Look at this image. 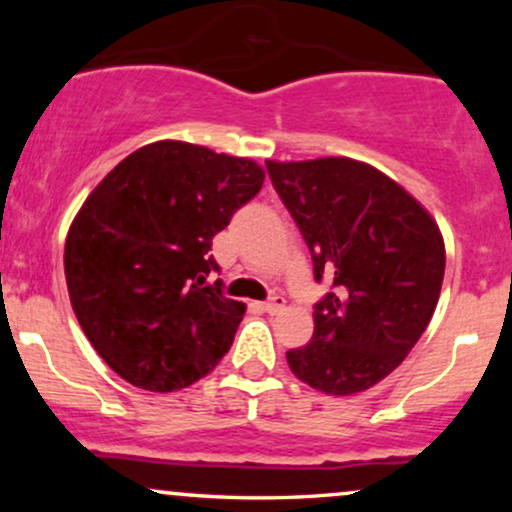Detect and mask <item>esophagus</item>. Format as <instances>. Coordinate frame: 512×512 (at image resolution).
Here are the masks:
<instances>
[{
	"mask_svg": "<svg viewBox=\"0 0 512 512\" xmlns=\"http://www.w3.org/2000/svg\"><path fill=\"white\" fill-rule=\"evenodd\" d=\"M284 308H286V298L284 296H274L272 301L262 303V310H264V313H269V315L281 313V310H284Z\"/></svg>",
	"mask_w": 512,
	"mask_h": 512,
	"instance_id": "1",
	"label": "esophagus"
}]
</instances>
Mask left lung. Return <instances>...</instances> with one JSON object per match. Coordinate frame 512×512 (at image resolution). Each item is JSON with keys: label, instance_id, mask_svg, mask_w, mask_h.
Returning a JSON list of instances; mask_svg holds the SVG:
<instances>
[{"label": "left lung", "instance_id": "8db88e82", "mask_svg": "<svg viewBox=\"0 0 512 512\" xmlns=\"http://www.w3.org/2000/svg\"><path fill=\"white\" fill-rule=\"evenodd\" d=\"M301 228L315 279L334 291L315 305L310 344L286 351L298 380L349 397L395 370L438 305L445 243L436 219L397 180L346 156L267 161Z\"/></svg>", "mask_w": 512, "mask_h": 512}]
</instances>
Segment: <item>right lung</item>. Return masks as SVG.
I'll return each instance as SVG.
<instances>
[{
  "mask_svg": "<svg viewBox=\"0 0 512 512\" xmlns=\"http://www.w3.org/2000/svg\"><path fill=\"white\" fill-rule=\"evenodd\" d=\"M252 158L178 139L122 158L76 211L64 276L81 330L120 378L175 392L211 373L245 315L207 276L211 238L262 190Z\"/></svg>",
  "mask_w": 512,
  "mask_h": 512,
  "instance_id": "right-lung-1",
  "label": "right lung"
}]
</instances>
